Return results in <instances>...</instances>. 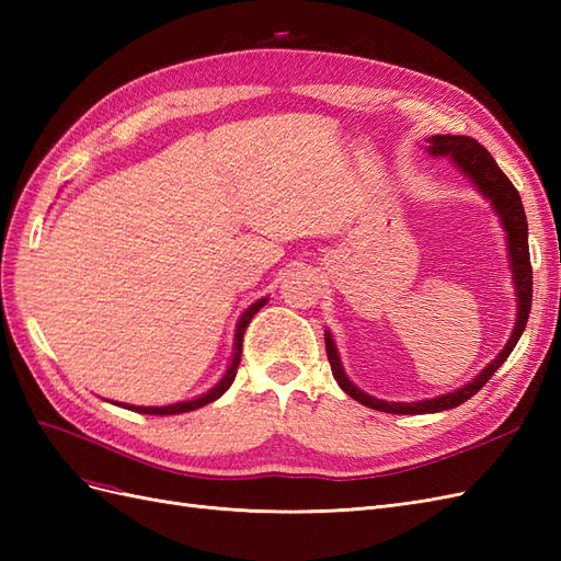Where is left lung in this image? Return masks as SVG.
I'll return each instance as SVG.
<instances>
[{"mask_svg": "<svg viewBox=\"0 0 561 561\" xmlns=\"http://www.w3.org/2000/svg\"><path fill=\"white\" fill-rule=\"evenodd\" d=\"M426 142H428L426 149L431 157L451 159V163L458 168V171L478 186V192L484 198H489L491 206H494L501 225L505 229L507 254H511V268H513V280H515V295H517V322L503 351L470 383L454 390V393L431 398V400H419V402H386L375 396H367L365 390L353 386L342 367V360H339L334 339L325 330L328 360L339 388H342L344 393H348L353 400H358L360 404L371 407V410L377 412H388V414H433L443 410H454V407L470 400L491 377H494V371L507 360V355L513 353L531 311L534 274H531V257H529V227H526V215H524L519 192L515 190L513 182L505 178L499 163L491 159L489 151L474 138H466V135H433V138H428Z\"/></svg>", "mask_w": 561, "mask_h": 561, "instance_id": "8db88e82", "label": "left lung"}]
</instances>
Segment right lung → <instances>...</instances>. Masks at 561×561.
Returning <instances> with one entry per match:
<instances>
[{"label": "right lung", "mask_w": 561, "mask_h": 561, "mask_svg": "<svg viewBox=\"0 0 561 561\" xmlns=\"http://www.w3.org/2000/svg\"><path fill=\"white\" fill-rule=\"evenodd\" d=\"M266 304V297L264 299H257L252 304V307L245 309V313L241 316L239 325H236V336H233V355H231V365L227 369V375L222 377V381H219L215 388H210L208 393L198 396L196 400H186V402H175V404H165V407H135V404H122V407H128V410L138 412V414H154V416H168V414H184V412H194L198 410V407H206L210 404L213 400H217L219 396H225L229 386L233 383L236 379V371H239V365H241V353H243V334H245V328L250 325L252 316L257 313L262 307Z\"/></svg>", "instance_id": "obj_1"}]
</instances>
